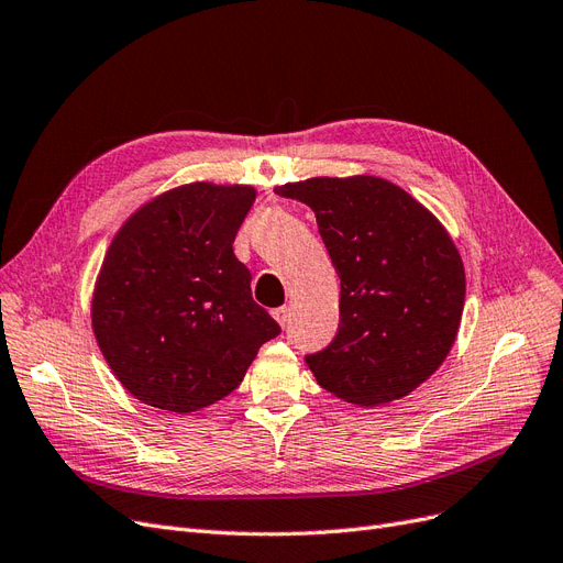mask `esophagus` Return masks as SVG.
<instances>
[{"instance_id":"1","label":"esophagus","mask_w":563,"mask_h":563,"mask_svg":"<svg viewBox=\"0 0 563 563\" xmlns=\"http://www.w3.org/2000/svg\"><path fill=\"white\" fill-rule=\"evenodd\" d=\"M274 318L278 320L280 328H287V324H289V318H292V308H289V306H280V308H276V311H274Z\"/></svg>"}]
</instances>
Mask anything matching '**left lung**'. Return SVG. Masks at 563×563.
Returning a JSON list of instances; mask_svg holds the SVG:
<instances>
[{
    "label": "left lung",
    "mask_w": 563,
    "mask_h": 563,
    "mask_svg": "<svg viewBox=\"0 0 563 563\" xmlns=\"http://www.w3.org/2000/svg\"><path fill=\"white\" fill-rule=\"evenodd\" d=\"M276 194L316 212L341 278L336 336L306 355L318 384L360 407L419 388L456 341L465 301L463 262L438 217L372 175L311 177Z\"/></svg>",
    "instance_id": "left-lung-1"
}]
</instances>
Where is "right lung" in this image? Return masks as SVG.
Instances as JSON below:
<instances>
[{"label": "right lung", "mask_w": 563, "mask_h": 563, "mask_svg": "<svg viewBox=\"0 0 563 563\" xmlns=\"http://www.w3.org/2000/svg\"><path fill=\"white\" fill-rule=\"evenodd\" d=\"M255 196L247 185H183L114 235L90 318L107 365L140 402L177 413L214 405L280 334L233 255Z\"/></svg>", "instance_id": "obj_1"}]
</instances>
